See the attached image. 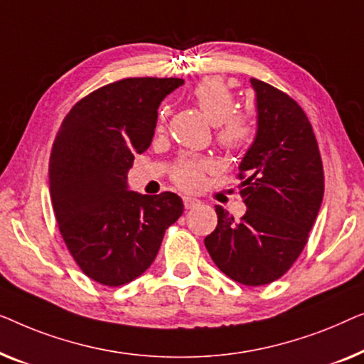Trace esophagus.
Returning <instances> with one entry per match:
<instances>
[{
  "label": "esophagus",
  "mask_w": 364,
  "mask_h": 364,
  "mask_svg": "<svg viewBox=\"0 0 364 364\" xmlns=\"http://www.w3.org/2000/svg\"><path fill=\"white\" fill-rule=\"evenodd\" d=\"M183 203H184V208L191 209V208H196L198 206L199 199L193 198V196H183Z\"/></svg>",
  "instance_id": "obj_1"
}]
</instances>
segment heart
<instances>
[{
    "instance_id": "b5f03b06",
    "label": "heart",
    "mask_w": 364,
    "mask_h": 364,
    "mask_svg": "<svg viewBox=\"0 0 364 364\" xmlns=\"http://www.w3.org/2000/svg\"><path fill=\"white\" fill-rule=\"evenodd\" d=\"M193 99L203 115L213 125H219L218 140L229 150H240L254 140V120L245 114H234L235 100L232 92L223 80L209 77L199 82L193 90ZM168 115L166 109L160 110V124ZM211 168V163L203 158L186 156L178 163L173 178L181 188H196L203 180V175Z\"/></svg>"
}]
</instances>
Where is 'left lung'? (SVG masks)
Listing matches in <instances>:
<instances>
[{
  "label": "left lung",
  "instance_id": "left-lung-1",
  "mask_svg": "<svg viewBox=\"0 0 364 364\" xmlns=\"http://www.w3.org/2000/svg\"><path fill=\"white\" fill-rule=\"evenodd\" d=\"M255 92L257 132L239 165L247 211L234 221L216 206L218 226L206 235L214 264L244 285L282 277L304 250L323 201V165L315 133L294 99L262 80Z\"/></svg>",
  "mask_w": 364,
  "mask_h": 364
}]
</instances>
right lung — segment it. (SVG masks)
<instances>
[{
    "mask_svg": "<svg viewBox=\"0 0 364 364\" xmlns=\"http://www.w3.org/2000/svg\"><path fill=\"white\" fill-rule=\"evenodd\" d=\"M183 79L133 77L100 87L60 125L49 160V193L59 231L87 277L119 287L155 260L163 235L183 214L165 191H130L127 173L150 146L158 107Z\"/></svg>",
    "mask_w": 364,
    "mask_h": 364,
    "instance_id": "obj_1",
    "label": "right lung"
}]
</instances>
